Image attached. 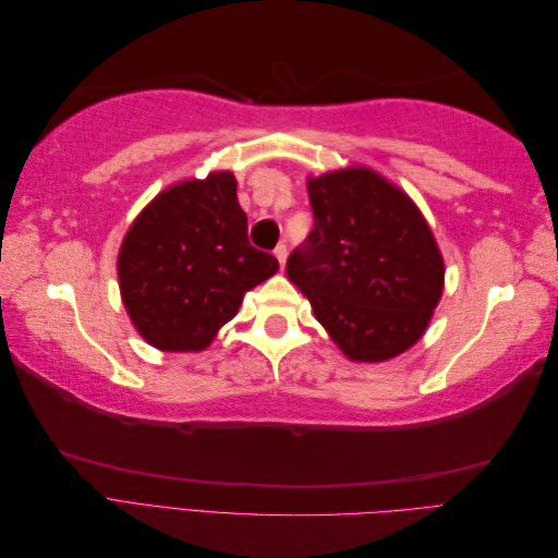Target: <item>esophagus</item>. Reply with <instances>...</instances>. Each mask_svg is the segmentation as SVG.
Masks as SVG:
<instances>
[{
	"label": "esophagus",
	"instance_id": "obj_1",
	"mask_svg": "<svg viewBox=\"0 0 558 558\" xmlns=\"http://www.w3.org/2000/svg\"><path fill=\"white\" fill-rule=\"evenodd\" d=\"M275 256H277L279 265L283 267V265H286V256H289V248H286V244H279V246L275 248Z\"/></svg>",
	"mask_w": 558,
	"mask_h": 558
}]
</instances>
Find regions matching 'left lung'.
Listing matches in <instances>:
<instances>
[{"label": "left lung", "instance_id": "left-lung-1", "mask_svg": "<svg viewBox=\"0 0 558 558\" xmlns=\"http://www.w3.org/2000/svg\"><path fill=\"white\" fill-rule=\"evenodd\" d=\"M314 228L286 263L289 279L349 359L386 361L424 335L445 265L414 202L379 174L310 179Z\"/></svg>", "mask_w": 558, "mask_h": 558}]
</instances>
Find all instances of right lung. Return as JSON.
Returning <instances> with one entry per match:
<instances>
[{
	"label": "right lung",
	"mask_w": 558,
	"mask_h": 558,
	"mask_svg": "<svg viewBox=\"0 0 558 558\" xmlns=\"http://www.w3.org/2000/svg\"><path fill=\"white\" fill-rule=\"evenodd\" d=\"M279 269L248 242L230 172L167 189L140 214L118 256L125 310L148 344L205 349L253 286Z\"/></svg>",
	"instance_id": "obj_1"
}]
</instances>
